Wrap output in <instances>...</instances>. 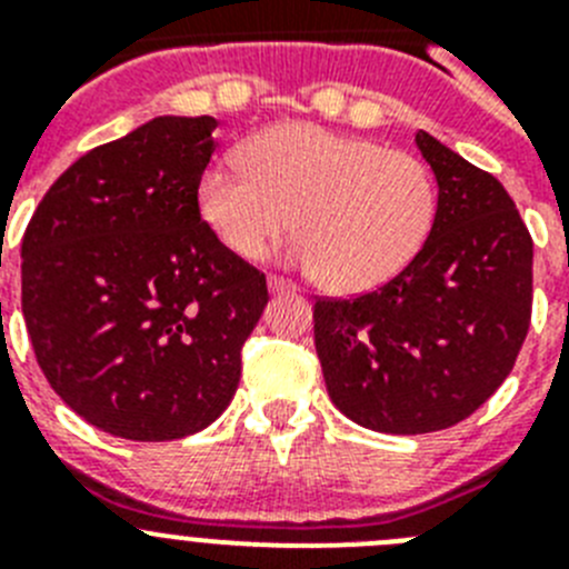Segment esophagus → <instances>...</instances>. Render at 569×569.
Here are the masks:
<instances>
[{"instance_id":"esophagus-1","label":"esophagus","mask_w":569,"mask_h":569,"mask_svg":"<svg viewBox=\"0 0 569 569\" xmlns=\"http://www.w3.org/2000/svg\"><path fill=\"white\" fill-rule=\"evenodd\" d=\"M268 288H270V293H293L296 284L290 279H281V276H270Z\"/></svg>"}]
</instances>
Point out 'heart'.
I'll list each match as a JSON object with an SVG mask.
<instances>
[{
    "mask_svg": "<svg viewBox=\"0 0 569 569\" xmlns=\"http://www.w3.org/2000/svg\"><path fill=\"white\" fill-rule=\"evenodd\" d=\"M436 179L419 156L308 122L261 130L244 162L204 170L199 208L224 248L259 261L290 228L288 261L341 293H365L413 261L436 219Z\"/></svg>",
    "mask_w": 569,
    "mask_h": 569,
    "instance_id": "1",
    "label": "heart"
}]
</instances>
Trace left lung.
<instances>
[{
  "label": "left lung",
  "mask_w": 569,
  "mask_h": 569,
  "mask_svg": "<svg viewBox=\"0 0 569 569\" xmlns=\"http://www.w3.org/2000/svg\"><path fill=\"white\" fill-rule=\"evenodd\" d=\"M416 144L439 182L421 250L381 288L313 305L333 405L393 436L476 413L510 376L532 310V239L505 184L425 130Z\"/></svg>",
  "instance_id": "obj_1"
}]
</instances>
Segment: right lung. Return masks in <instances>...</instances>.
<instances>
[{
    "label": "right lung",
    "mask_w": 569,
    "mask_h": 569,
    "mask_svg": "<svg viewBox=\"0 0 569 569\" xmlns=\"http://www.w3.org/2000/svg\"><path fill=\"white\" fill-rule=\"evenodd\" d=\"M213 116H159L88 150L22 239V313L44 379L88 425L130 441L224 413L264 273L199 213Z\"/></svg>",
    "instance_id": "add662e5"
}]
</instances>
